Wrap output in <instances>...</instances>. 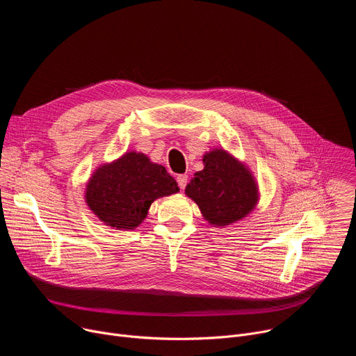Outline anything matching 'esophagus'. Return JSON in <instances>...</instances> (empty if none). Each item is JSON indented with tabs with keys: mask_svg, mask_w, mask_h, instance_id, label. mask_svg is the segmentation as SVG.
<instances>
[{
	"mask_svg": "<svg viewBox=\"0 0 356 356\" xmlns=\"http://www.w3.org/2000/svg\"><path fill=\"white\" fill-rule=\"evenodd\" d=\"M176 180H177V183H179V186H180V188L184 190V187H186V184H187V175H179Z\"/></svg>",
	"mask_w": 356,
	"mask_h": 356,
	"instance_id": "1",
	"label": "esophagus"
}]
</instances>
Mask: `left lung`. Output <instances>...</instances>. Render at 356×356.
I'll list each match as a JSON object with an SVG mask.
<instances>
[{
    "instance_id": "1",
    "label": "left lung",
    "mask_w": 356,
    "mask_h": 356,
    "mask_svg": "<svg viewBox=\"0 0 356 356\" xmlns=\"http://www.w3.org/2000/svg\"><path fill=\"white\" fill-rule=\"evenodd\" d=\"M202 163L204 169L194 173L184 190L202 217L214 227H225L250 214L259 200L250 170L224 149L207 152Z\"/></svg>"
}]
</instances>
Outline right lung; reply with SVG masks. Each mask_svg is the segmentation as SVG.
<instances>
[{"instance_id": "right-lung-1", "label": "right lung", "mask_w": 356, "mask_h": 356, "mask_svg": "<svg viewBox=\"0 0 356 356\" xmlns=\"http://www.w3.org/2000/svg\"><path fill=\"white\" fill-rule=\"evenodd\" d=\"M179 191L176 180L158 163L135 150L98 166L86 188L90 210L108 227L134 229L156 198Z\"/></svg>"}]
</instances>
